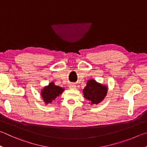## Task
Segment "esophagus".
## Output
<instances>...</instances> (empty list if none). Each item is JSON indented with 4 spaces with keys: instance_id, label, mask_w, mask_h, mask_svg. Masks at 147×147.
I'll use <instances>...</instances> for the list:
<instances>
[{
    "instance_id": "obj_1",
    "label": "esophagus",
    "mask_w": 147,
    "mask_h": 147,
    "mask_svg": "<svg viewBox=\"0 0 147 147\" xmlns=\"http://www.w3.org/2000/svg\"><path fill=\"white\" fill-rule=\"evenodd\" d=\"M69 87H70V89H75V88H76V85L70 84V85H69Z\"/></svg>"
}]
</instances>
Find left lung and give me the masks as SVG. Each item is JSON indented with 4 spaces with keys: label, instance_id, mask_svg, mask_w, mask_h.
Masks as SVG:
<instances>
[{
    "label": "left lung",
    "instance_id": "1",
    "mask_svg": "<svg viewBox=\"0 0 147 147\" xmlns=\"http://www.w3.org/2000/svg\"><path fill=\"white\" fill-rule=\"evenodd\" d=\"M84 97L91 104L99 103L105 97L107 93L106 86L98 84L94 80H90L83 90Z\"/></svg>",
    "mask_w": 147,
    "mask_h": 147
}]
</instances>
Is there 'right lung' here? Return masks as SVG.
<instances>
[{
    "label": "right lung",
    "mask_w": 147,
    "mask_h": 147,
    "mask_svg": "<svg viewBox=\"0 0 147 147\" xmlns=\"http://www.w3.org/2000/svg\"><path fill=\"white\" fill-rule=\"evenodd\" d=\"M64 89L57 85H55L54 83H50L48 86L44 87L42 90V97L43 98L44 102L46 104L51 103L57 96L62 94Z\"/></svg>",
    "instance_id": "right-lung-1"
}]
</instances>
